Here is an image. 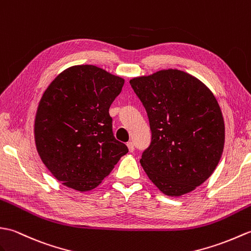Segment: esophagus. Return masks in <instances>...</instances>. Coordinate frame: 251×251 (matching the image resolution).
<instances>
[{"label": "esophagus", "instance_id": "1", "mask_svg": "<svg viewBox=\"0 0 251 251\" xmlns=\"http://www.w3.org/2000/svg\"><path fill=\"white\" fill-rule=\"evenodd\" d=\"M126 146H127V148H129V151L130 152H133L134 151V143L133 142H129V143H126Z\"/></svg>", "mask_w": 251, "mask_h": 251}]
</instances>
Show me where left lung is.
<instances>
[{
	"mask_svg": "<svg viewBox=\"0 0 251 251\" xmlns=\"http://www.w3.org/2000/svg\"><path fill=\"white\" fill-rule=\"evenodd\" d=\"M147 111L151 144L140 162L165 196L181 197L207 180L225 146V120L209 88L169 69L130 80Z\"/></svg>",
	"mask_w": 251,
	"mask_h": 251,
	"instance_id": "obj_1",
	"label": "left lung"
}]
</instances>
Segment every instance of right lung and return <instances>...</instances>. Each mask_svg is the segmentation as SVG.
<instances>
[{"label": "right lung", "instance_id": "right-lung-1", "mask_svg": "<svg viewBox=\"0 0 251 251\" xmlns=\"http://www.w3.org/2000/svg\"><path fill=\"white\" fill-rule=\"evenodd\" d=\"M125 79L96 65H74L50 82L34 121L36 150L62 185L91 191L129 150L113 133L109 107Z\"/></svg>", "mask_w": 251, "mask_h": 251}]
</instances>
